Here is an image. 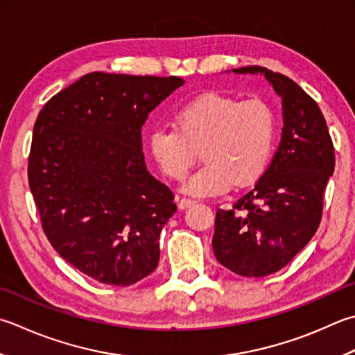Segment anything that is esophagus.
<instances>
[{"mask_svg":"<svg viewBox=\"0 0 355 355\" xmlns=\"http://www.w3.org/2000/svg\"><path fill=\"white\" fill-rule=\"evenodd\" d=\"M192 205H196V200H191V198H180L178 200V209H187V207L189 206H192Z\"/></svg>","mask_w":355,"mask_h":355,"instance_id":"1","label":"esophagus"}]
</instances>
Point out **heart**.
I'll use <instances>...</instances> for the list:
<instances>
[{"mask_svg":"<svg viewBox=\"0 0 355 355\" xmlns=\"http://www.w3.org/2000/svg\"><path fill=\"white\" fill-rule=\"evenodd\" d=\"M173 124L175 130L150 132L149 152L158 169L173 182L184 180L201 152L206 164L184 184L191 196H221L234 184L251 186L265 175L275 146L277 120L263 100L200 94L177 110Z\"/></svg>","mask_w":355,"mask_h":355,"instance_id":"heart-1","label":"heart"}]
</instances>
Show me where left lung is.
Masks as SVG:
<instances>
[{"label": "left lung", "mask_w": 355, "mask_h": 355, "mask_svg": "<svg viewBox=\"0 0 355 355\" xmlns=\"http://www.w3.org/2000/svg\"><path fill=\"white\" fill-rule=\"evenodd\" d=\"M234 72L266 76L282 98V141L254 189L217 211L212 248L232 272L265 277L286 266L318 229L334 146L318 104L295 81L260 66Z\"/></svg>", "instance_id": "8db88e82"}]
</instances>
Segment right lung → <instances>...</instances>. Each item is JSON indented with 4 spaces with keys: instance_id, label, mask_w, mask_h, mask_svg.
<instances>
[{
    "instance_id": "1",
    "label": "right lung",
    "mask_w": 355,
    "mask_h": 355,
    "mask_svg": "<svg viewBox=\"0 0 355 355\" xmlns=\"http://www.w3.org/2000/svg\"><path fill=\"white\" fill-rule=\"evenodd\" d=\"M183 85L178 76L92 72L40 110L31 192L55 251L90 279L129 286L158 265L159 234L177 206L146 169L141 128Z\"/></svg>"
}]
</instances>
